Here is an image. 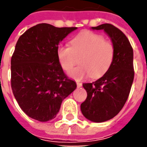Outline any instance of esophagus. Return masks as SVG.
I'll return each mask as SVG.
<instances>
[{"instance_id":"esophagus-1","label":"esophagus","mask_w":147,"mask_h":147,"mask_svg":"<svg viewBox=\"0 0 147 147\" xmlns=\"http://www.w3.org/2000/svg\"><path fill=\"white\" fill-rule=\"evenodd\" d=\"M76 84L78 87H81V86H83V84H82L81 83H80V82H76Z\"/></svg>"}]
</instances>
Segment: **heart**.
<instances>
[{
  "instance_id": "1",
  "label": "heart",
  "mask_w": 147,
  "mask_h": 147,
  "mask_svg": "<svg viewBox=\"0 0 147 147\" xmlns=\"http://www.w3.org/2000/svg\"><path fill=\"white\" fill-rule=\"evenodd\" d=\"M57 56L62 68L67 72L72 71L80 58L81 65L71 74L74 79L83 80L89 76L99 78L104 76L113 64L115 46L99 34L84 31L71 40L70 46H58Z\"/></svg>"
}]
</instances>
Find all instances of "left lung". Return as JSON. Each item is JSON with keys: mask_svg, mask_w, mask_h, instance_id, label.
Here are the masks:
<instances>
[{"mask_svg": "<svg viewBox=\"0 0 147 147\" xmlns=\"http://www.w3.org/2000/svg\"><path fill=\"white\" fill-rule=\"evenodd\" d=\"M92 29L104 30L115 46V57L108 71L95 82L83 84L87 97L81 104L82 113L90 121L101 123L117 116L129 96L135 75L133 49L126 35L112 24Z\"/></svg>", "mask_w": 147, "mask_h": 147, "instance_id": "obj_1", "label": "left lung"}]
</instances>
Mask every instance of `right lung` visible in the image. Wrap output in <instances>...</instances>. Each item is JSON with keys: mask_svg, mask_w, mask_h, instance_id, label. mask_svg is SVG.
<instances>
[{"mask_svg": "<svg viewBox=\"0 0 147 147\" xmlns=\"http://www.w3.org/2000/svg\"><path fill=\"white\" fill-rule=\"evenodd\" d=\"M77 27L39 24L18 39L11 59V86L20 107L41 122L56 117L62 101L76 88L57 56L59 43Z\"/></svg>", "mask_w": 147, "mask_h": 147, "instance_id": "1", "label": "right lung"}]
</instances>
